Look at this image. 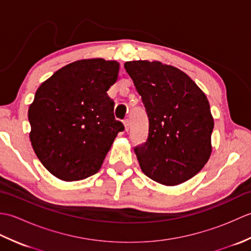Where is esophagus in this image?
Segmentation results:
<instances>
[{"instance_id": "34e87169", "label": "esophagus", "mask_w": 251, "mask_h": 251, "mask_svg": "<svg viewBox=\"0 0 251 251\" xmlns=\"http://www.w3.org/2000/svg\"><path fill=\"white\" fill-rule=\"evenodd\" d=\"M123 123H124L125 130H126V131H128V129H129V120H128V119H125V120H124V122H123Z\"/></svg>"}]
</instances>
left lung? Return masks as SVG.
I'll list each match as a JSON object with an SVG mask.
<instances>
[{
  "label": "left lung",
  "mask_w": 251,
  "mask_h": 251,
  "mask_svg": "<svg viewBox=\"0 0 251 251\" xmlns=\"http://www.w3.org/2000/svg\"><path fill=\"white\" fill-rule=\"evenodd\" d=\"M149 119L146 142L135 148L141 170L177 185L204 167L211 153L214 119L205 94L179 69L159 61H127Z\"/></svg>",
  "instance_id": "left-lung-1"
}]
</instances>
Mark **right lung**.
I'll return each instance as SVG.
<instances>
[{"mask_svg": "<svg viewBox=\"0 0 251 251\" xmlns=\"http://www.w3.org/2000/svg\"><path fill=\"white\" fill-rule=\"evenodd\" d=\"M119 63L101 58L61 68L41 85L29 108L30 140L44 167L65 181L98 173L123 123L108 89Z\"/></svg>", "mask_w": 251, "mask_h": 251, "instance_id": "right-lung-1", "label": "right lung"}]
</instances>
